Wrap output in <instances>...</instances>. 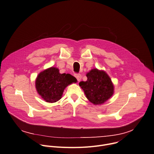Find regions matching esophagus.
<instances>
[{
  "label": "esophagus",
  "instance_id": "1",
  "mask_svg": "<svg viewBox=\"0 0 154 154\" xmlns=\"http://www.w3.org/2000/svg\"><path fill=\"white\" fill-rule=\"evenodd\" d=\"M75 77H76V79H77V80H78V82H80V80H81V79H82V75H80V74H75Z\"/></svg>",
  "mask_w": 154,
  "mask_h": 154
}]
</instances>
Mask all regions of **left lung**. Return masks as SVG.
<instances>
[{"label":"left lung","instance_id":"left-lung-1","mask_svg":"<svg viewBox=\"0 0 154 154\" xmlns=\"http://www.w3.org/2000/svg\"><path fill=\"white\" fill-rule=\"evenodd\" d=\"M86 76L87 80L80 82L79 85L90 102L96 105L101 104L113 95L114 86L106 72L93 69Z\"/></svg>","mask_w":154,"mask_h":154}]
</instances>
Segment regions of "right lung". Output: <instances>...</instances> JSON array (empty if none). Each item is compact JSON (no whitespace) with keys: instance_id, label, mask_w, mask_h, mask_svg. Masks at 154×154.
<instances>
[{"instance_id":"1","label":"right lung","mask_w":154,"mask_h":154,"mask_svg":"<svg viewBox=\"0 0 154 154\" xmlns=\"http://www.w3.org/2000/svg\"><path fill=\"white\" fill-rule=\"evenodd\" d=\"M77 79L69 74H60L57 68L51 67L40 72L35 82L36 89L41 97L48 103L59 101L65 88L75 83Z\"/></svg>"}]
</instances>
